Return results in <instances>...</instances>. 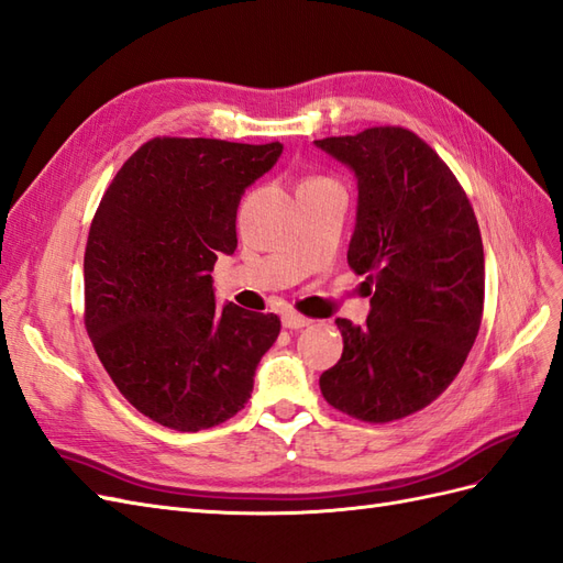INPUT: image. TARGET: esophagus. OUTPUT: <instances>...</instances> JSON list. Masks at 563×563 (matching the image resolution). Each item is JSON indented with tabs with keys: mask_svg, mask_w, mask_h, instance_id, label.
Returning a JSON list of instances; mask_svg holds the SVG:
<instances>
[{
	"mask_svg": "<svg viewBox=\"0 0 563 563\" xmlns=\"http://www.w3.org/2000/svg\"><path fill=\"white\" fill-rule=\"evenodd\" d=\"M309 323H311L309 319H305V316H299V313H295V311H287V313H283V325H285L287 330L307 328Z\"/></svg>",
	"mask_w": 563,
	"mask_h": 563,
	"instance_id": "esophagus-1",
	"label": "esophagus"
}]
</instances>
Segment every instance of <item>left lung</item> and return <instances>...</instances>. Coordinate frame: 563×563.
<instances>
[{"mask_svg":"<svg viewBox=\"0 0 563 563\" xmlns=\"http://www.w3.org/2000/svg\"><path fill=\"white\" fill-rule=\"evenodd\" d=\"M313 144L356 178L347 262L371 295L364 325L335 319L344 350L321 393L354 419H405L450 387L478 335L481 228L454 173L407 128Z\"/></svg>","mask_w":563,"mask_h":563,"instance_id":"8db88e82","label":"left lung"}]
</instances>
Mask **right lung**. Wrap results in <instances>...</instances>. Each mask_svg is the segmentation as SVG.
<instances>
[{"label": "right lung", "instance_id": "add662e5", "mask_svg": "<svg viewBox=\"0 0 563 563\" xmlns=\"http://www.w3.org/2000/svg\"><path fill=\"white\" fill-rule=\"evenodd\" d=\"M280 142L154 137L99 201L85 247V328L131 405L173 430L244 409L276 313L216 307L211 271L238 247V207Z\"/></svg>", "mask_w": 563, "mask_h": 563}]
</instances>
